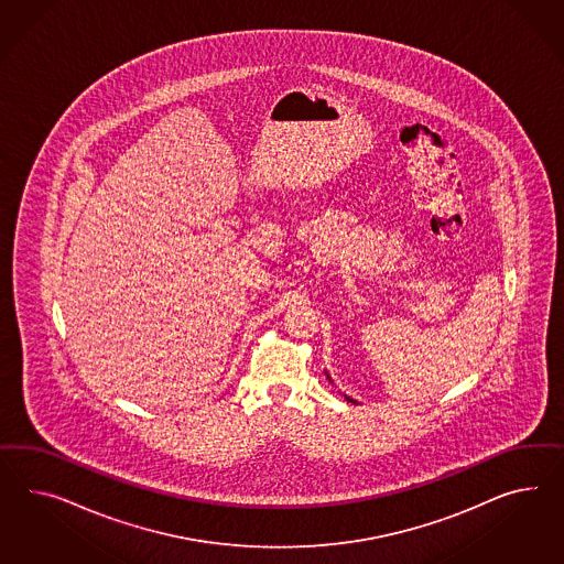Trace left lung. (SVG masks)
I'll use <instances>...</instances> for the list:
<instances>
[{
	"instance_id": "obj_1",
	"label": "left lung",
	"mask_w": 564,
	"mask_h": 564,
	"mask_svg": "<svg viewBox=\"0 0 564 564\" xmlns=\"http://www.w3.org/2000/svg\"><path fill=\"white\" fill-rule=\"evenodd\" d=\"M324 373H326V378H328V381H333V378H330V376H328V371H324ZM347 398V400H349V402H352V404H359V402H357V400H352V398H349V397H345Z\"/></svg>"
}]
</instances>
